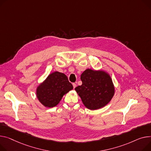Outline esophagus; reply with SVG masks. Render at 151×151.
<instances>
[{"label": "esophagus", "mask_w": 151, "mask_h": 151, "mask_svg": "<svg viewBox=\"0 0 151 151\" xmlns=\"http://www.w3.org/2000/svg\"><path fill=\"white\" fill-rule=\"evenodd\" d=\"M73 88H75L76 87V84L75 83H73Z\"/></svg>", "instance_id": "obj_1"}]
</instances>
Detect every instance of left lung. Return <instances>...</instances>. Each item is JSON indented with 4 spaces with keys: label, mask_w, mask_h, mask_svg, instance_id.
<instances>
[{
    "label": "left lung",
    "mask_w": 151,
    "mask_h": 151,
    "mask_svg": "<svg viewBox=\"0 0 151 151\" xmlns=\"http://www.w3.org/2000/svg\"><path fill=\"white\" fill-rule=\"evenodd\" d=\"M82 85L75 90L88 109L96 110L107 105L112 98L115 89L111 78L103 71L87 69L81 74Z\"/></svg>",
    "instance_id": "left-lung-1"
}]
</instances>
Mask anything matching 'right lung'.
Instances as JSON below:
<instances>
[{"mask_svg": "<svg viewBox=\"0 0 151 151\" xmlns=\"http://www.w3.org/2000/svg\"><path fill=\"white\" fill-rule=\"evenodd\" d=\"M73 89L67 76L58 72H55L48 76L36 90L39 101L44 106L53 107L61 101L64 95Z\"/></svg>", "mask_w": 151, "mask_h": 151, "instance_id": "right-lung-1", "label": "right lung"}]
</instances>
